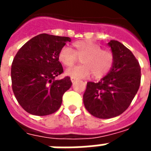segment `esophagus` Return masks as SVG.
<instances>
[{
  "instance_id": "obj_1",
  "label": "esophagus",
  "mask_w": 151,
  "mask_h": 151,
  "mask_svg": "<svg viewBox=\"0 0 151 151\" xmlns=\"http://www.w3.org/2000/svg\"><path fill=\"white\" fill-rule=\"evenodd\" d=\"M76 81H77V79L74 78H71V81H72L73 83H74Z\"/></svg>"
}]
</instances>
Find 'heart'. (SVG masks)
I'll return each mask as SVG.
<instances>
[{
  "label": "heart",
  "mask_w": 151,
  "mask_h": 151,
  "mask_svg": "<svg viewBox=\"0 0 151 151\" xmlns=\"http://www.w3.org/2000/svg\"><path fill=\"white\" fill-rule=\"evenodd\" d=\"M78 58L82 64L66 71L71 78H86L93 73L94 78H101L114 64V55L111 50L101 49L99 45L89 40L74 41L72 49L63 47L58 55L59 61L68 68L75 64Z\"/></svg>",
  "instance_id": "1"
}]
</instances>
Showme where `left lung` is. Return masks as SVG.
Wrapping results in <instances>:
<instances>
[{"instance_id":"obj_1","label":"left lung","mask_w":151,"mask_h":151,"mask_svg":"<svg viewBox=\"0 0 151 151\" xmlns=\"http://www.w3.org/2000/svg\"><path fill=\"white\" fill-rule=\"evenodd\" d=\"M108 45L114 55V66L100 81L87 82L83 94L87 111L103 119L114 118L127 110L141 83V67L132 52L118 41Z\"/></svg>"}]
</instances>
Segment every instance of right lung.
Listing matches in <instances>:
<instances>
[{
    "label": "right lung",
    "instance_id": "obj_1",
    "mask_svg": "<svg viewBox=\"0 0 151 151\" xmlns=\"http://www.w3.org/2000/svg\"><path fill=\"white\" fill-rule=\"evenodd\" d=\"M68 37L41 33L27 41L17 53L11 67L12 88L15 98L26 112L37 116L55 113L62 96L70 89V77L55 80L63 73L59 51Z\"/></svg>",
    "mask_w": 151,
    "mask_h": 151
}]
</instances>
